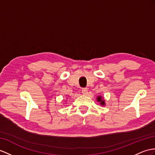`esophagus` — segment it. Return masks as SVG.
<instances>
[{"label":"esophagus","mask_w":155,"mask_h":155,"mask_svg":"<svg viewBox=\"0 0 155 155\" xmlns=\"http://www.w3.org/2000/svg\"><path fill=\"white\" fill-rule=\"evenodd\" d=\"M81 93L84 94V95H87L88 93V89L87 88H83L81 90Z\"/></svg>","instance_id":"34e87169"}]
</instances>
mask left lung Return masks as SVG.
I'll return each instance as SVG.
<instances>
[{
  "instance_id": "obj_1",
  "label": "left lung",
  "mask_w": 155,
  "mask_h": 155,
  "mask_svg": "<svg viewBox=\"0 0 155 155\" xmlns=\"http://www.w3.org/2000/svg\"><path fill=\"white\" fill-rule=\"evenodd\" d=\"M97 101H99V102H101V104H102V105H104V104H105V103H104V100H103V99H102V97H97Z\"/></svg>"
}]
</instances>
